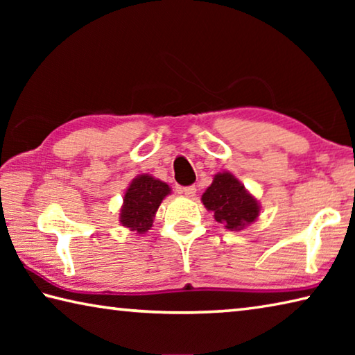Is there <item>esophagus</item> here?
<instances>
[{"label":"esophagus","mask_w":355,"mask_h":355,"mask_svg":"<svg viewBox=\"0 0 355 355\" xmlns=\"http://www.w3.org/2000/svg\"><path fill=\"white\" fill-rule=\"evenodd\" d=\"M180 194H183L186 197H192L196 194V186H183V188H180Z\"/></svg>","instance_id":"34e87169"}]
</instances>
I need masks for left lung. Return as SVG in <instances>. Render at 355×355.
Masks as SVG:
<instances>
[{
  "label": "left lung",
  "mask_w": 355,
  "mask_h": 355,
  "mask_svg": "<svg viewBox=\"0 0 355 355\" xmlns=\"http://www.w3.org/2000/svg\"><path fill=\"white\" fill-rule=\"evenodd\" d=\"M202 202L214 219L232 232L243 230L260 214V205L230 172H219L203 192Z\"/></svg>",
  "instance_id": "8db88e82"
}]
</instances>
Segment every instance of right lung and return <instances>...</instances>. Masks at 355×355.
Returning <instances> with one entry per match:
<instances>
[{
	"label": "right lung",
	"instance_id": "add662e5",
	"mask_svg": "<svg viewBox=\"0 0 355 355\" xmlns=\"http://www.w3.org/2000/svg\"><path fill=\"white\" fill-rule=\"evenodd\" d=\"M169 194V184L148 173L137 175L125 191L123 205L120 208V224L137 235L146 233L153 225L161 202Z\"/></svg>",
	"mask_w": 355,
	"mask_h": 355
}]
</instances>
